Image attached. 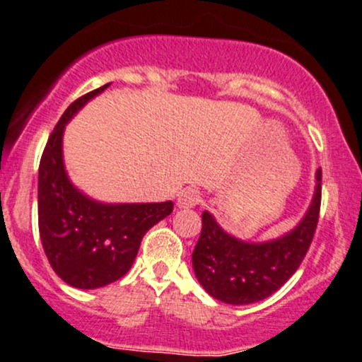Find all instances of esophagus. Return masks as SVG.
Here are the masks:
<instances>
[{
	"instance_id": "obj_1",
	"label": "esophagus",
	"mask_w": 362,
	"mask_h": 362,
	"mask_svg": "<svg viewBox=\"0 0 362 362\" xmlns=\"http://www.w3.org/2000/svg\"><path fill=\"white\" fill-rule=\"evenodd\" d=\"M202 203V193L194 188H186L181 191L180 198H177V205L180 208H193Z\"/></svg>"
}]
</instances>
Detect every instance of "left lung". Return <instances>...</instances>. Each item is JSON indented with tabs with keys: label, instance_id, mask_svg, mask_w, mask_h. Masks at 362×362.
<instances>
[{
	"label": "left lung",
	"instance_id": "left-lung-1",
	"mask_svg": "<svg viewBox=\"0 0 362 362\" xmlns=\"http://www.w3.org/2000/svg\"><path fill=\"white\" fill-rule=\"evenodd\" d=\"M322 203V169L307 215L295 230L266 244H247L225 233L208 211L193 250V267L208 295L228 305L256 303L295 274L315 235Z\"/></svg>",
	"mask_w": 362,
	"mask_h": 362
}]
</instances>
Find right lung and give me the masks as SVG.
I'll return each mask as SVG.
<instances>
[{"label":"right lung","instance_id":"add662e5","mask_svg":"<svg viewBox=\"0 0 362 362\" xmlns=\"http://www.w3.org/2000/svg\"><path fill=\"white\" fill-rule=\"evenodd\" d=\"M110 84L72 101L47 140L38 165V232L55 274L81 290L129 273L146 232L173 211V202L103 205L81 194L62 164V132L81 106Z\"/></svg>","mask_w":362,"mask_h":362}]
</instances>
